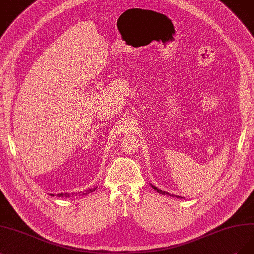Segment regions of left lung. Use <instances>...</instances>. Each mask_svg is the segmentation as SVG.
<instances>
[{"label":"left lung","mask_w":254,"mask_h":254,"mask_svg":"<svg viewBox=\"0 0 254 254\" xmlns=\"http://www.w3.org/2000/svg\"><path fill=\"white\" fill-rule=\"evenodd\" d=\"M153 189L155 190H157V192H159V193H161V194H170L168 192H165V191H163V190H159V189H157L156 186H154L153 185ZM178 198H179V196H178Z\"/></svg>","instance_id":"left-lung-1"}]
</instances>
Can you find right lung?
<instances>
[{
    "mask_svg": "<svg viewBox=\"0 0 254 254\" xmlns=\"http://www.w3.org/2000/svg\"><path fill=\"white\" fill-rule=\"evenodd\" d=\"M96 190V187H94V189H89V190H84L83 192H81L82 194H87V193H91V192H93L94 190ZM52 196H53V194H51ZM63 195H65V196H68V198H70V194L69 193H59L58 194V196H63Z\"/></svg>",
    "mask_w": 254,
    "mask_h": 254,
    "instance_id": "1",
    "label": "right lung"
}]
</instances>
